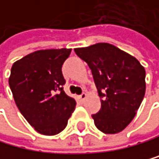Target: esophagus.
Listing matches in <instances>:
<instances>
[{
  "mask_svg": "<svg viewBox=\"0 0 159 159\" xmlns=\"http://www.w3.org/2000/svg\"><path fill=\"white\" fill-rule=\"evenodd\" d=\"M79 98H80L82 101H83V100L86 98V93H85V92H83V93H81L80 95H79Z\"/></svg>",
  "mask_w": 159,
  "mask_h": 159,
  "instance_id": "34e87169",
  "label": "esophagus"
}]
</instances>
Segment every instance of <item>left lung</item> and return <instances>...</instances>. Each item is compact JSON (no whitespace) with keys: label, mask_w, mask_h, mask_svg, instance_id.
Here are the masks:
<instances>
[{"label":"left lung","mask_w":159,"mask_h":159,"mask_svg":"<svg viewBox=\"0 0 159 159\" xmlns=\"http://www.w3.org/2000/svg\"><path fill=\"white\" fill-rule=\"evenodd\" d=\"M91 69L101 109L95 126L106 134L122 131L136 114L145 94V70L131 55L107 43L74 49Z\"/></svg>","instance_id":"left-lung-1"}]
</instances>
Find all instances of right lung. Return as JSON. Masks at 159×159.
Returning <instances> with one entry per match:
<instances>
[{
    "mask_svg": "<svg viewBox=\"0 0 159 159\" xmlns=\"http://www.w3.org/2000/svg\"><path fill=\"white\" fill-rule=\"evenodd\" d=\"M71 49L39 50L15 62L9 85L22 115L41 134L55 135L67 126L76 101L64 92L62 65Z\"/></svg>",
    "mask_w": 159,
    "mask_h": 159,
    "instance_id": "right-lung-1",
    "label": "right lung"
}]
</instances>
